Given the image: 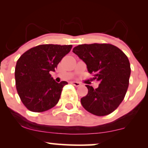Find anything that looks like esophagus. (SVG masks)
<instances>
[{
    "instance_id": "obj_1",
    "label": "esophagus",
    "mask_w": 148,
    "mask_h": 148,
    "mask_svg": "<svg viewBox=\"0 0 148 148\" xmlns=\"http://www.w3.org/2000/svg\"><path fill=\"white\" fill-rule=\"evenodd\" d=\"M71 84L74 85V86H76V87H79V86H81V83L77 82V81H71Z\"/></svg>"
}]
</instances>
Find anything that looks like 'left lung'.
I'll return each mask as SVG.
<instances>
[{"label": "left lung", "mask_w": 148, "mask_h": 148, "mask_svg": "<svg viewBox=\"0 0 148 148\" xmlns=\"http://www.w3.org/2000/svg\"><path fill=\"white\" fill-rule=\"evenodd\" d=\"M73 52L87 65L92 80L99 81L94 89L86 85L87 95L81 99L86 111L97 116L113 112L125 98L130 83V63L123 51L111 44L80 45Z\"/></svg>", "instance_id": "8db88e82"}]
</instances>
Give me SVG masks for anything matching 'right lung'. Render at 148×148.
I'll use <instances>...</instances> for the list:
<instances>
[{"mask_svg": "<svg viewBox=\"0 0 148 148\" xmlns=\"http://www.w3.org/2000/svg\"><path fill=\"white\" fill-rule=\"evenodd\" d=\"M72 45H41L21 56L15 67V82L18 95L30 111L41 113L55 106L67 81L57 83L50 72H54Z\"/></svg>", "mask_w": 148, "mask_h": 148, "instance_id": "add662e5", "label": "right lung"}]
</instances>
